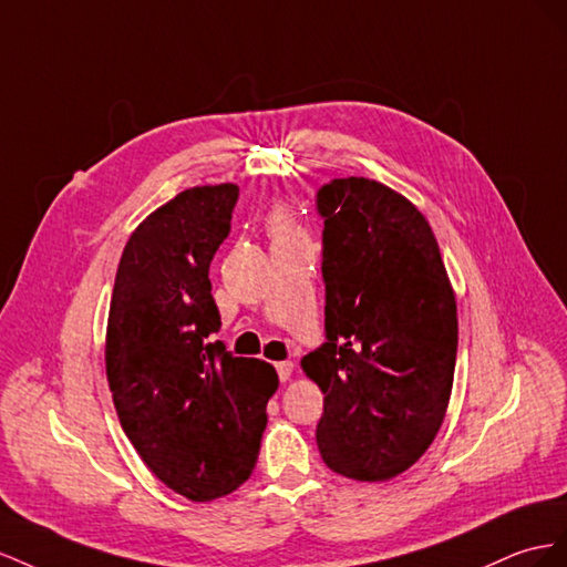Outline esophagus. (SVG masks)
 <instances>
[{
  "label": "esophagus",
  "instance_id": "1",
  "mask_svg": "<svg viewBox=\"0 0 567 567\" xmlns=\"http://www.w3.org/2000/svg\"><path fill=\"white\" fill-rule=\"evenodd\" d=\"M275 368H278V375H280L282 382H287L289 378H292V373H295V363L292 361H280Z\"/></svg>",
  "mask_w": 567,
  "mask_h": 567
}]
</instances>
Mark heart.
<instances>
[{"label": "heart", "mask_w": 567, "mask_h": 567, "mask_svg": "<svg viewBox=\"0 0 567 567\" xmlns=\"http://www.w3.org/2000/svg\"><path fill=\"white\" fill-rule=\"evenodd\" d=\"M266 233L270 235L272 245H280V241H292L299 239L301 233L295 223V216L289 214V208L282 204H275L266 214Z\"/></svg>", "instance_id": "1"}]
</instances>
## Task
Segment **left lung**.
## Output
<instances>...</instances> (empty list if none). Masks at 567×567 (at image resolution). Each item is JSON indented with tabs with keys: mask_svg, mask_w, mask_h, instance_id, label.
<instances>
[{
	"mask_svg": "<svg viewBox=\"0 0 567 567\" xmlns=\"http://www.w3.org/2000/svg\"><path fill=\"white\" fill-rule=\"evenodd\" d=\"M326 342L301 359L322 399L330 471L392 480L425 454L454 384L456 297L430 223L399 192L334 177L316 194Z\"/></svg>",
	"mask_w": 567,
	"mask_h": 567,
	"instance_id": "8db88e82",
	"label": "left lung"
}]
</instances>
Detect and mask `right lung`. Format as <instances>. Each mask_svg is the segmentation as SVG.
<instances>
[{"label":"right lung","mask_w":567,"mask_h":567,"mask_svg":"<svg viewBox=\"0 0 567 567\" xmlns=\"http://www.w3.org/2000/svg\"><path fill=\"white\" fill-rule=\"evenodd\" d=\"M239 187L177 194L127 239L106 328L118 420L150 471L189 501L235 492L254 471L278 373L225 349L208 266Z\"/></svg>","instance_id":"right-lung-1"}]
</instances>
